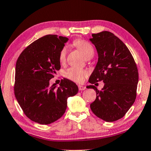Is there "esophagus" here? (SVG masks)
Returning <instances> with one entry per match:
<instances>
[{"label": "esophagus", "instance_id": "esophagus-1", "mask_svg": "<svg viewBox=\"0 0 151 151\" xmlns=\"http://www.w3.org/2000/svg\"><path fill=\"white\" fill-rule=\"evenodd\" d=\"M78 87V90H86V86H81V85H79V86Z\"/></svg>", "mask_w": 151, "mask_h": 151}]
</instances>
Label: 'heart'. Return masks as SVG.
Wrapping results in <instances>:
<instances>
[{"instance_id": "obj_1", "label": "heart", "mask_w": 151, "mask_h": 151, "mask_svg": "<svg viewBox=\"0 0 151 151\" xmlns=\"http://www.w3.org/2000/svg\"><path fill=\"white\" fill-rule=\"evenodd\" d=\"M73 45L82 53L83 56L86 58H90L94 56L95 50H94L93 45L90 42L81 40V39H78V40L74 41ZM66 54L67 47H63L60 51L59 56H58V59L61 63H65V59H66ZM88 75V72L86 70L75 68V67H70L63 72V76L65 78L76 83L83 82L85 78L87 77Z\"/></svg>"}]
</instances>
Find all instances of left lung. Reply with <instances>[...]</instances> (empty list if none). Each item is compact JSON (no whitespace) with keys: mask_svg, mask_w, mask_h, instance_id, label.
<instances>
[{"mask_svg":"<svg viewBox=\"0 0 151 151\" xmlns=\"http://www.w3.org/2000/svg\"><path fill=\"white\" fill-rule=\"evenodd\" d=\"M90 39L98 53V61L89 83H104L102 90L93 88L97 97L90 109L106 122L120 119L134 103L139 82V72L130 51L121 40L110 32L93 34Z\"/></svg>","mask_w":151,"mask_h":151,"instance_id":"8db88e82","label":"left lung"}]
</instances>
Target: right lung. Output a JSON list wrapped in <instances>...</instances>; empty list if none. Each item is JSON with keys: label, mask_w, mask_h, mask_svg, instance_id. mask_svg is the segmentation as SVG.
<instances>
[{"label": "right lung", "mask_w": 151, "mask_h": 151, "mask_svg": "<svg viewBox=\"0 0 151 151\" xmlns=\"http://www.w3.org/2000/svg\"><path fill=\"white\" fill-rule=\"evenodd\" d=\"M67 37L48 35L38 39L22 51L15 66L14 93L24 114L40 124L56 122L65 113L67 98L76 95L75 83L63 78L60 86L49 81L60 70L59 52Z\"/></svg>", "instance_id": "1"}]
</instances>
